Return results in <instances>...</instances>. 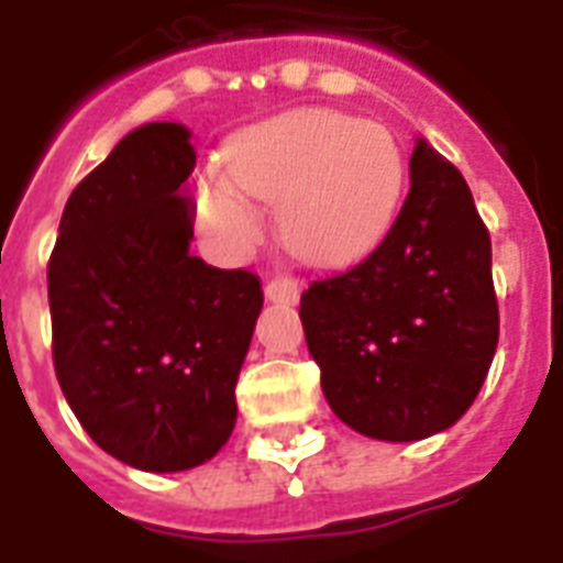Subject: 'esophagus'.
Returning a JSON list of instances; mask_svg holds the SVG:
<instances>
[{
    "instance_id": "esophagus-1",
    "label": "esophagus",
    "mask_w": 563,
    "mask_h": 563,
    "mask_svg": "<svg viewBox=\"0 0 563 563\" xmlns=\"http://www.w3.org/2000/svg\"><path fill=\"white\" fill-rule=\"evenodd\" d=\"M265 298L268 301H280V305H298V298H301V280H295V277H271L265 283Z\"/></svg>"
}]
</instances>
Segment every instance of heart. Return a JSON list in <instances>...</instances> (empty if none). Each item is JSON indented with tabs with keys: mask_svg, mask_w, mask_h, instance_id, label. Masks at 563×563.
Masks as SVG:
<instances>
[{
	"mask_svg": "<svg viewBox=\"0 0 563 563\" xmlns=\"http://www.w3.org/2000/svg\"><path fill=\"white\" fill-rule=\"evenodd\" d=\"M222 165L225 177L198 180V217L225 241H244L256 213L243 192L277 201L280 241L313 265L365 256L401 205L398 139L338 111H289L246 129Z\"/></svg>",
	"mask_w": 563,
	"mask_h": 563,
	"instance_id": "heart-1",
	"label": "heart"
}]
</instances>
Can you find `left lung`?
I'll return each mask as SVG.
<instances>
[{
    "mask_svg": "<svg viewBox=\"0 0 563 563\" xmlns=\"http://www.w3.org/2000/svg\"><path fill=\"white\" fill-rule=\"evenodd\" d=\"M307 350L331 410L374 440L446 431L476 401L497 350L492 238L471 186L424 139L379 246L301 295Z\"/></svg>",
    "mask_w": 563,
    "mask_h": 563,
    "instance_id": "8db88e82",
    "label": "left lung"
}]
</instances>
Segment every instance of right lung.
Returning <instances> with one entry per match:
<instances>
[{"instance_id":"1","label":"right lung","mask_w":563,"mask_h":563,"mask_svg":"<svg viewBox=\"0 0 563 563\" xmlns=\"http://www.w3.org/2000/svg\"><path fill=\"white\" fill-rule=\"evenodd\" d=\"M189 129L147 123L68 196L47 262L54 367L71 413L129 467L174 473L232 437L262 283L189 253Z\"/></svg>"}]
</instances>
